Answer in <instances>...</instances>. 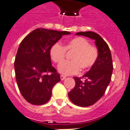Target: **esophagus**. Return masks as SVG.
I'll return each mask as SVG.
<instances>
[{
  "instance_id": "1",
  "label": "esophagus",
  "mask_w": 130,
  "mask_h": 130,
  "mask_svg": "<svg viewBox=\"0 0 130 130\" xmlns=\"http://www.w3.org/2000/svg\"><path fill=\"white\" fill-rule=\"evenodd\" d=\"M60 77H61V80H64V79L66 78V77H65V75H61V76H60Z\"/></svg>"
}]
</instances>
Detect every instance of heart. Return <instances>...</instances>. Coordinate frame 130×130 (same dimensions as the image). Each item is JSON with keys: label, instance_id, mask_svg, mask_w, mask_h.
<instances>
[{"label": "heart", "instance_id": "heart-1", "mask_svg": "<svg viewBox=\"0 0 130 130\" xmlns=\"http://www.w3.org/2000/svg\"><path fill=\"white\" fill-rule=\"evenodd\" d=\"M66 51L72 52L71 61H65L59 66V71L63 75H72L82 71L88 70L94 66L99 58V50L90 45L86 38L76 37L66 42L63 46L56 42L51 47L49 55L52 61L60 64L65 57Z\"/></svg>", "mask_w": 130, "mask_h": 130}]
</instances>
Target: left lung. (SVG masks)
I'll use <instances>...</instances> for the list:
<instances>
[{
  "label": "left lung",
  "instance_id": "8db88e82",
  "mask_svg": "<svg viewBox=\"0 0 130 130\" xmlns=\"http://www.w3.org/2000/svg\"><path fill=\"white\" fill-rule=\"evenodd\" d=\"M76 35L84 36L94 40L99 53L96 62L90 71L82 77H74L75 86L68 94L73 104L86 107L94 105L105 94L111 82L113 61L109 46L98 34L93 31H80Z\"/></svg>",
  "mask_w": 130,
  "mask_h": 130
}]
</instances>
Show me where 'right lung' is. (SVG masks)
<instances>
[{
  "label": "right lung",
  "instance_id": "right-lung-1",
  "mask_svg": "<svg viewBox=\"0 0 130 130\" xmlns=\"http://www.w3.org/2000/svg\"><path fill=\"white\" fill-rule=\"evenodd\" d=\"M69 31L39 28L21 41L15 57L16 81L23 97L32 105H42L50 100L53 86L61 81L52 66L51 47Z\"/></svg>",
  "mask_w": 130,
  "mask_h": 130
}]
</instances>
